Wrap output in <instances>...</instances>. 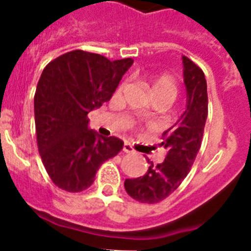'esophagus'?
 <instances>
[{"label": "esophagus", "mask_w": 251, "mask_h": 251, "mask_svg": "<svg viewBox=\"0 0 251 251\" xmlns=\"http://www.w3.org/2000/svg\"><path fill=\"white\" fill-rule=\"evenodd\" d=\"M123 151L126 153H134V148L129 145V143H124L123 146Z\"/></svg>", "instance_id": "1"}]
</instances>
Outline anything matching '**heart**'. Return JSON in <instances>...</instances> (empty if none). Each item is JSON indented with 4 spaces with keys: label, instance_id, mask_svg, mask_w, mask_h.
Returning <instances> with one entry per match:
<instances>
[{
    "label": "heart",
    "instance_id": "1",
    "mask_svg": "<svg viewBox=\"0 0 251 251\" xmlns=\"http://www.w3.org/2000/svg\"><path fill=\"white\" fill-rule=\"evenodd\" d=\"M151 92L153 97H168V98L174 99L176 94V85H175L174 77L171 75L163 74L158 76L152 77L150 80Z\"/></svg>",
    "mask_w": 251,
    "mask_h": 251
}]
</instances>
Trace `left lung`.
Wrapping results in <instances>:
<instances>
[{
    "mask_svg": "<svg viewBox=\"0 0 251 251\" xmlns=\"http://www.w3.org/2000/svg\"><path fill=\"white\" fill-rule=\"evenodd\" d=\"M183 83L187 104L181 118L162 134L161 147L166 150L162 163H151L147 174L124 181L126 191L143 203L165 200L181 185L191 170L202 142L207 119V84L205 74L194 61L182 56Z\"/></svg>",
    "mask_w": 251,
    "mask_h": 251,
    "instance_id": "1",
    "label": "left lung"
}]
</instances>
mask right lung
Segmentation results:
<instances>
[{
  "mask_svg": "<svg viewBox=\"0 0 251 251\" xmlns=\"http://www.w3.org/2000/svg\"><path fill=\"white\" fill-rule=\"evenodd\" d=\"M133 59L110 61L74 50L46 65L34 98L39 153L52 182L80 192L94 182L103 162L117 156L123 141L89 129L88 113L112 98Z\"/></svg>",
  "mask_w": 251,
  "mask_h": 251,
  "instance_id": "obj_1",
  "label": "right lung"
}]
</instances>
